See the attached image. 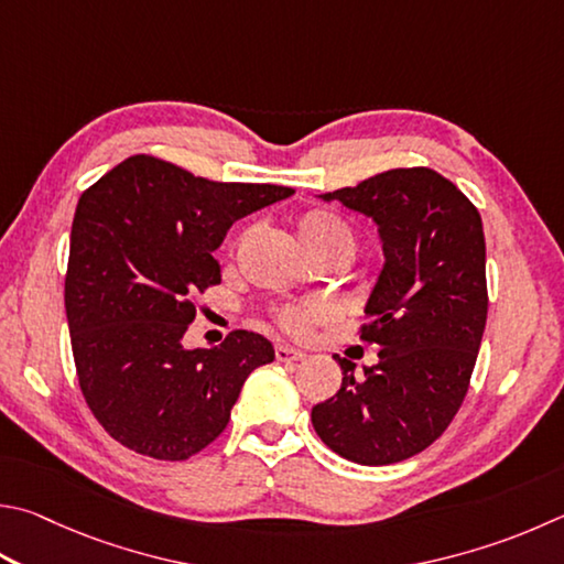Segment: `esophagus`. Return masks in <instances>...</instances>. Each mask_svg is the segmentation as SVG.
Instances as JSON below:
<instances>
[{
	"mask_svg": "<svg viewBox=\"0 0 564 564\" xmlns=\"http://www.w3.org/2000/svg\"><path fill=\"white\" fill-rule=\"evenodd\" d=\"M275 360L279 362H301L305 360L303 350H295L291 345H275Z\"/></svg>",
	"mask_w": 564,
	"mask_h": 564,
	"instance_id": "1",
	"label": "esophagus"
}]
</instances>
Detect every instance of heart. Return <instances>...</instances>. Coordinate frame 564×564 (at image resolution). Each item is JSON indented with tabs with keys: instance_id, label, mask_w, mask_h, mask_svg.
Listing matches in <instances>:
<instances>
[{
	"instance_id": "b5f03b06",
	"label": "heart",
	"mask_w": 564,
	"mask_h": 564,
	"mask_svg": "<svg viewBox=\"0 0 564 564\" xmlns=\"http://www.w3.org/2000/svg\"><path fill=\"white\" fill-rule=\"evenodd\" d=\"M299 239L313 259L317 256H345L352 259L357 237L350 224L340 214L330 209H311L299 219ZM333 315L330 305L325 303H303V305H283L273 311V321L279 323L281 330L291 335H305L313 325L327 321Z\"/></svg>"
}]
</instances>
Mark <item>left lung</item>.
<instances>
[{
	"label": "left lung",
	"mask_w": 564,
	"mask_h": 564,
	"mask_svg": "<svg viewBox=\"0 0 564 564\" xmlns=\"http://www.w3.org/2000/svg\"><path fill=\"white\" fill-rule=\"evenodd\" d=\"M377 224L384 265L367 299L365 343L377 365L345 357L337 394L313 406L325 446L360 466H387L432 446L468 392L488 315L480 214L429 167L387 170L321 194Z\"/></svg>",
	"instance_id": "left-lung-1"
}]
</instances>
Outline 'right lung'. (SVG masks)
I'll return each mask as SVG.
<instances>
[{
  "label": "right lung",
  "instance_id": "add662e5",
  "mask_svg": "<svg viewBox=\"0 0 564 564\" xmlns=\"http://www.w3.org/2000/svg\"><path fill=\"white\" fill-rule=\"evenodd\" d=\"M279 184L212 182L132 155L80 194L66 317L80 392L98 424L142 456L184 460L229 424L247 377L273 362L259 333L182 345L194 295L221 281L214 251L231 224L291 197Z\"/></svg>",
  "mask_w": 564,
  "mask_h": 564
}]
</instances>
